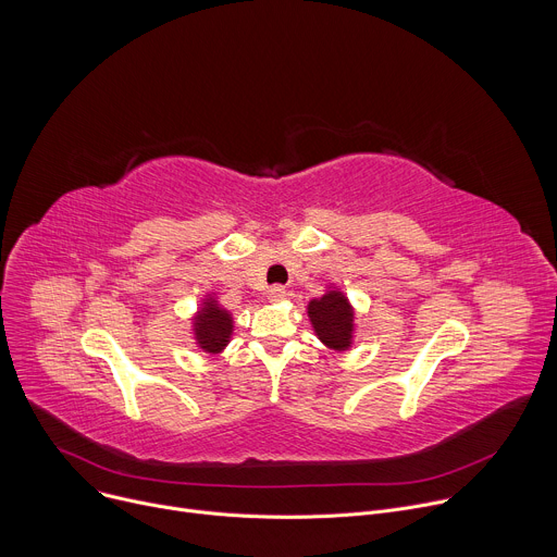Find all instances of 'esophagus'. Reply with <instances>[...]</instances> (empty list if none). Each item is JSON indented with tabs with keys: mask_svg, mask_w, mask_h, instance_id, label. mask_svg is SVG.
Instances as JSON below:
<instances>
[{
	"mask_svg": "<svg viewBox=\"0 0 557 557\" xmlns=\"http://www.w3.org/2000/svg\"><path fill=\"white\" fill-rule=\"evenodd\" d=\"M267 297H269L271 301H282V299L286 297V288L280 286V284H275V286H271V288L267 290Z\"/></svg>",
	"mask_w": 557,
	"mask_h": 557,
	"instance_id": "34e87169",
	"label": "esophagus"
}]
</instances>
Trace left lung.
Here are the masks:
<instances>
[{
  "mask_svg": "<svg viewBox=\"0 0 557 557\" xmlns=\"http://www.w3.org/2000/svg\"><path fill=\"white\" fill-rule=\"evenodd\" d=\"M308 317L320 337L333 350H348L355 331V310L342 290H329L308 304Z\"/></svg>",
  "mask_w": 557,
  "mask_h": 557,
  "instance_id": "8db88e82",
  "label": "left lung"
}]
</instances>
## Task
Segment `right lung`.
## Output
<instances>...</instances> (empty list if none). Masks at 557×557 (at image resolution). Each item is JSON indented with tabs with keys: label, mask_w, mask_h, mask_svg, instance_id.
I'll list each match as a JSON object with an SVG mask.
<instances>
[{
	"label": "right lung",
	"mask_w": 557,
	"mask_h": 557,
	"mask_svg": "<svg viewBox=\"0 0 557 557\" xmlns=\"http://www.w3.org/2000/svg\"><path fill=\"white\" fill-rule=\"evenodd\" d=\"M231 331H233V317L228 314V310L220 308V304L213 297L202 301V308L198 310L194 320V335L198 346L205 352L215 355L224 350V346L228 344Z\"/></svg>",
	"instance_id": "add662e5"
}]
</instances>
